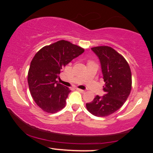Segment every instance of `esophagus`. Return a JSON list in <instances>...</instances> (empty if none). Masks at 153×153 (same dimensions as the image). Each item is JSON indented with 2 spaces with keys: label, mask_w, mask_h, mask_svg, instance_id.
<instances>
[{
  "label": "esophagus",
  "mask_w": 153,
  "mask_h": 153,
  "mask_svg": "<svg viewBox=\"0 0 153 153\" xmlns=\"http://www.w3.org/2000/svg\"><path fill=\"white\" fill-rule=\"evenodd\" d=\"M77 90H78V91H80V92L82 93V94H83V93H85V91H84V90H82V89H80V88H77Z\"/></svg>",
  "instance_id": "1"
}]
</instances>
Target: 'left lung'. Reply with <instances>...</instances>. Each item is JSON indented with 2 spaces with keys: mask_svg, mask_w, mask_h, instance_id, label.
Masks as SVG:
<instances>
[{
  "mask_svg": "<svg viewBox=\"0 0 153 153\" xmlns=\"http://www.w3.org/2000/svg\"><path fill=\"white\" fill-rule=\"evenodd\" d=\"M91 50L100 59L105 95L96 96L86 103V108L96 117H108L119 110L130 94L131 70L125 58L111 47H95Z\"/></svg>",
  "mask_w": 153,
  "mask_h": 153,
  "instance_id": "8db88e82",
  "label": "left lung"
}]
</instances>
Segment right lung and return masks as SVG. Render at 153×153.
<instances>
[{"label": "right lung", "instance_id": "right-lung-1", "mask_svg": "<svg viewBox=\"0 0 153 153\" xmlns=\"http://www.w3.org/2000/svg\"><path fill=\"white\" fill-rule=\"evenodd\" d=\"M84 49L65 40L42 47L33 57L28 72V84L33 99L44 111L54 114L65 106L69 88L57 81L61 71Z\"/></svg>", "mask_w": 153, "mask_h": 153}]
</instances>
